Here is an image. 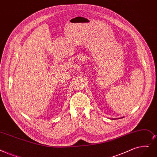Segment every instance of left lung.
<instances>
[{
  "label": "left lung",
  "mask_w": 157,
  "mask_h": 157,
  "mask_svg": "<svg viewBox=\"0 0 157 157\" xmlns=\"http://www.w3.org/2000/svg\"><path fill=\"white\" fill-rule=\"evenodd\" d=\"M121 118H123V117H121Z\"/></svg>",
  "instance_id": "obj_1"
}]
</instances>
